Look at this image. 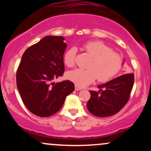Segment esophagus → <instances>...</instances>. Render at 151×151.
<instances>
[{
    "label": "esophagus",
    "instance_id": "34e87169",
    "mask_svg": "<svg viewBox=\"0 0 151 151\" xmlns=\"http://www.w3.org/2000/svg\"><path fill=\"white\" fill-rule=\"evenodd\" d=\"M74 87H75L76 91H79V90L81 89V88L79 87V86H78L77 85H75V86H74Z\"/></svg>",
    "mask_w": 151,
    "mask_h": 151
}]
</instances>
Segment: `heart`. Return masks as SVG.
Here are the masks:
<instances>
[{"instance_id":"obj_1","label":"heart","mask_w":151,"mask_h":151,"mask_svg":"<svg viewBox=\"0 0 151 151\" xmlns=\"http://www.w3.org/2000/svg\"><path fill=\"white\" fill-rule=\"evenodd\" d=\"M83 49L92 60L88 70L75 69L67 72V77L76 85L84 87L93 82L96 79L100 82L110 80L121 70L122 59L120 55L112 51L111 48L99 41H91L83 45ZM77 50L72 47L64 55V62L67 67L75 65Z\"/></svg>"}]
</instances>
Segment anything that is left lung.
<instances>
[{
	"instance_id": "left-lung-1",
	"label": "left lung",
	"mask_w": 151,
	"mask_h": 151,
	"mask_svg": "<svg viewBox=\"0 0 151 151\" xmlns=\"http://www.w3.org/2000/svg\"><path fill=\"white\" fill-rule=\"evenodd\" d=\"M134 75L129 73L99 85V91H89L91 97L88 101V110L98 117L114 115L126 104L132 90Z\"/></svg>"
}]
</instances>
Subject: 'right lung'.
I'll return each mask as SVG.
<instances>
[{
	"mask_svg": "<svg viewBox=\"0 0 151 151\" xmlns=\"http://www.w3.org/2000/svg\"><path fill=\"white\" fill-rule=\"evenodd\" d=\"M62 36H46L25 50L16 74L17 86L24 104L40 117L58 111L74 90L67 80L55 84L53 79L65 71L63 55L67 48Z\"/></svg>",
	"mask_w": 151,
	"mask_h": 151,
	"instance_id": "obj_1",
	"label": "right lung"
}]
</instances>
